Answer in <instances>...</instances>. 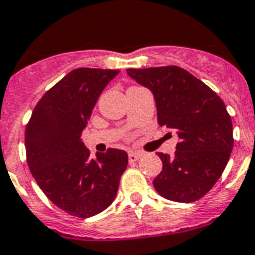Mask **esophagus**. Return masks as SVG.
I'll list each match as a JSON object with an SVG mask.
<instances>
[{"label": "esophagus", "mask_w": 255, "mask_h": 255, "mask_svg": "<svg viewBox=\"0 0 255 255\" xmlns=\"http://www.w3.org/2000/svg\"><path fill=\"white\" fill-rule=\"evenodd\" d=\"M142 157V153L141 152H130L129 153V161H137L138 158Z\"/></svg>", "instance_id": "34e87169"}]
</instances>
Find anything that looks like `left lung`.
<instances>
[{
  "label": "left lung",
  "instance_id": "left-lung-1",
  "mask_svg": "<svg viewBox=\"0 0 255 255\" xmlns=\"http://www.w3.org/2000/svg\"><path fill=\"white\" fill-rule=\"evenodd\" d=\"M152 90L158 125L177 131L175 156L157 153L162 171L153 180L162 198L196 202L219 180L233 150V122L225 102L207 84L177 66L129 68Z\"/></svg>",
  "mask_w": 255,
  "mask_h": 255
}]
</instances>
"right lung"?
<instances>
[{
	"label": "right lung",
	"mask_w": 255,
	"mask_h": 255,
	"mask_svg": "<svg viewBox=\"0 0 255 255\" xmlns=\"http://www.w3.org/2000/svg\"><path fill=\"white\" fill-rule=\"evenodd\" d=\"M118 70L76 68L48 90L25 128L26 162L45 196L63 211L90 218L116 199L128 154L90 156L80 141L95 103Z\"/></svg>",
	"instance_id": "1"
}]
</instances>
